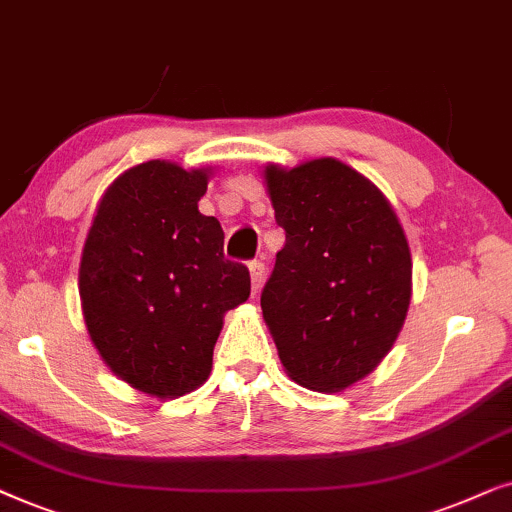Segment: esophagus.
I'll return each mask as SVG.
<instances>
[{"mask_svg":"<svg viewBox=\"0 0 512 512\" xmlns=\"http://www.w3.org/2000/svg\"><path fill=\"white\" fill-rule=\"evenodd\" d=\"M248 269H250V278H252V292H260V288H262V281H264V262L262 260H252L250 264H248Z\"/></svg>","mask_w":512,"mask_h":512,"instance_id":"esophagus-1","label":"esophagus"}]
</instances>
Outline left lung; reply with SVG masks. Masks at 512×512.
<instances>
[{"instance_id": "obj_1", "label": "left lung", "mask_w": 512, "mask_h": 512, "mask_svg": "<svg viewBox=\"0 0 512 512\" xmlns=\"http://www.w3.org/2000/svg\"><path fill=\"white\" fill-rule=\"evenodd\" d=\"M285 245L262 313L297 384L344 391L391 351L412 295L410 245L384 194L335 159L267 168Z\"/></svg>"}]
</instances>
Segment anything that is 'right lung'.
<instances>
[{"label":"right lung","instance_id":"add662e5","mask_svg":"<svg viewBox=\"0 0 512 512\" xmlns=\"http://www.w3.org/2000/svg\"><path fill=\"white\" fill-rule=\"evenodd\" d=\"M203 170L147 161L102 196L79 269L95 349L128 384L159 398L208 379L224 311L250 295V271L224 257V231L199 213Z\"/></svg>","mask_w":512,"mask_h":512}]
</instances>
